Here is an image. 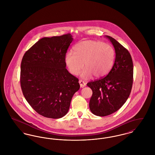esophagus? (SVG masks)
Returning a JSON list of instances; mask_svg holds the SVG:
<instances>
[{
  "mask_svg": "<svg viewBox=\"0 0 155 155\" xmlns=\"http://www.w3.org/2000/svg\"><path fill=\"white\" fill-rule=\"evenodd\" d=\"M79 84H80V86H81V88H83L84 87L86 86V83H85L84 81L80 80V81H79Z\"/></svg>",
  "mask_w": 155,
  "mask_h": 155,
  "instance_id": "1",
  "label": "esophagus"
}]
</instances>
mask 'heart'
I'll use <instances>...</instances> for the list:
<instances>
[{
	"mask_svg": "<svg viewBox=\"0 0 155 155\" xmlns=\"http://www.w3.org/2000/svg\"><path fill=\"white\" fill-rule=\"evenodd\" d=\"M115 51L112 46L99 41H81L74 47V52L66 54L65 62L69 72L78 75L84 66L81 78L85 79L93 75L96 78L108 74L113 65Z\"/></svg>",
	"mask_w": 155,
	"mask_h": 155,
	"instance_id": "1",
	"label": "heart"
}]
</instances>
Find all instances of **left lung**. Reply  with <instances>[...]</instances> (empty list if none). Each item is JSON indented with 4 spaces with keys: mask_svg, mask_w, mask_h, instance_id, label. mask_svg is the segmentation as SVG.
I'll use <instances>...</instances> for the list:
<instances>
[{
    "mask_svg": "<svg viewBox=\"0 0 155 155\" xmlns=\"http://www.w3.org/2000/svg\"><path fill=\"white\" fill-rule=\"evenodd\" d=\"M115 52L114 65L106 77L87 84L92 90L90 100L91 112L104 117L118 110L130 94L133 83V62L130 52L110 36L105 35Z\"/></svg>",
    "mask_w": 155,
    "mask_h": 155,
    "instance_id": "obj_1",
    "label": "left lung"
}]
</instances>
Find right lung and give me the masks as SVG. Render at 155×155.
Returning <instances> with one entry per match:
<instances>
[{"label":"right lung","mask_w":155,"mask_h":155,"mask_svg":"<svg viewBox=\"0 0 155 155\" xmlns=\"http://www.w3.org/2000/svg\"><path fill=\"white\" fill-rule=\"evenodd\" d=\"M74 38L71 34L44 37L24 55L20 83L25 100L41 115L53 119L68 113L78 78L66 69L65 57Z\"/></svg>","instance_id":"obj_1"}]
</instances>
